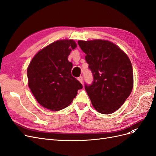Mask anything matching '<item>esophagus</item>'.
Masks as SVG:
<instances>
[{"label":"esophagus","instance_id":"obj_1","mask_svg":"<svg viewBox=\"0 0 156 156\" xmlns=\"http://www.w3.org/2000/svg\"><path fill=\"white\" fill-rule=\"evenodd\" d=\"M78 80H79V81L80 83H83V76H80L79 77H78Z\"/></svg>","mask_w":156,"mask_h":156}]
</instances>
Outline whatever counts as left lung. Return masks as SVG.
Here are the masks:
<instances>
[{
	"instance_id": "left-lung-1",
	"label": "left lung",
	"mask_w": 156,
	"mask_h": 156,
	"mask_svg": "<svg viewBox=\"0 0 156 156\" xmlns=\"http://www.w3.org/2000/svg\"><path fill=\"white\" fill-rule=\"evenodd\" d=\"M93 75L84 88L95 109L101 114L114 112L124 104L133 89V73L128 56L108 41H78Z\"/></svg>"
}]
</instances>
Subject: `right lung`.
I'll list each match as a JSON object with an SVG mask.
<instances>
[{"mask_svg": "<svg viewBox=\"0 0 156 156\" xmlns=\"http://www.w3.org/2000/svg\"><path fill=\"white\" fill-rule=\"evenodd\" d=\"M77 47L73 40H60L45 47L32 58L27 69L29 87L41 105L51 111L68 107L83 88L72 75L68 56Z\"/></svg>", "mask_w": 156, "mask_h": 156, "instance_id": "right-lung-1", "label": "right lung"}]
</instances>
